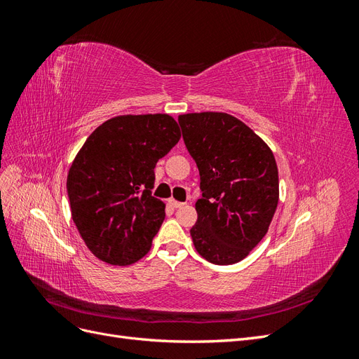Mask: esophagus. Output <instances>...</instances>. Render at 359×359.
<instances>
[{
    "instance_id": "obj_1",
    "label": "esophagus",
    "mask_w": 359,
    "mask_h": 359,
    "mask_svg": "<svg viewBox=\"0 0 359 359\" xmlns=\"http://www.w3.org/2000/svg\"><path fill=\"white\" fill-rule=\"evenodd\" d=\"M169 205L172 206V208H181V206L184 205L182 202H178L175 199H169Z\"/></svg>"
}]
</instances>
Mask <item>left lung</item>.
<instances>
[{"instance_id":"left-lung-1","label":"left lung","mask_w":359,"mask_h":359,"mask_svg":"<svg viewBox=\"0 0 359 359\" xmlns=\"http://www.w3.org/2000/svg\"><path fill=\"white\" fill-rule=\"evenodd\" d=\"M178 123L201 175L198 222L190 229L194 248L215 265L240 262L266 235L277 210L273 151L229 114H186Z\"/></svg>"}]
</instances>
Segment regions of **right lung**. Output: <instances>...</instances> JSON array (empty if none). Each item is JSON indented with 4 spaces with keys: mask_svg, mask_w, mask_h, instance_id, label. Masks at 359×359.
<instances>
[{
    "mask_svg": "<svg viewBox=\"0 0 359 359\" xmlns=\"http://www.w3.org/2000/svg\"><path fill=\"white\" fill-rule=\"evenodd\" d=\"M181 137L166 114L107 119L85 140L67 175L73 222L91 253L132 265L151 248L165 203L151 194L154 168Z\"/></svg>",
    "mask_w": 359,
    "mask_h": 359,
    "instance_id": "add662e5",
    "label": "right lung"
}]
</instances>
